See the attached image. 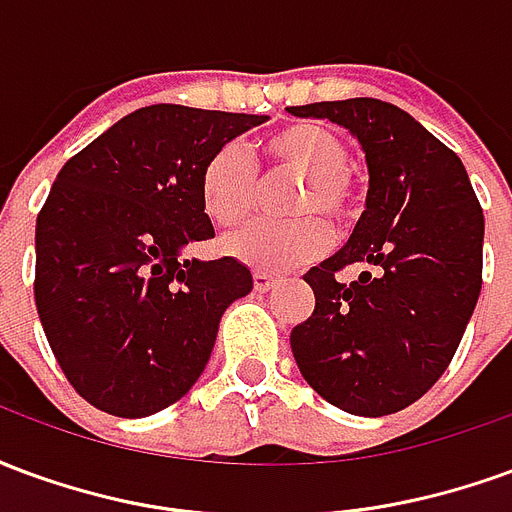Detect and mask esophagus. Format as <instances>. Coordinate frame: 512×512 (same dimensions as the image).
I'll list each match as a JSON object with an SVG mask.
<instances>
[{
	"instance_id": "34e87169",
	"label": "esophagus",
	"mask_w": 512,
	"mask_h": 512,
	"mask_svg": "<svg viewBox=\"0 0 512 512\" xmlns=\"http://www.w3.org/2000/svg\"><path fill=\"white\" fill-rule=\"evenodd\" d=\"M255 290L257 293H266V290H271L274 285H277V277H271V274H266V271H255Z\"/></svg>"
}]
</instances>
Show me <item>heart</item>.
<instances>
[{"label":"heart","mask_w":512,"mask_h":512,"mask_svg":"<svg viewBox=\"0 0 512 512\" xmlns=\"http://www.w3.org/2000/svg\"><path fill=\"white\" fill-rule=\"evenodd\" d=\"M263 158L274 172L299 175L301 186L290 194L285 211L299 219H260L222 238L224 255L255 271H290L310 263L326 249V227L351 219L348 145L318 123L274 131L263 142ZM202 211L216 224H235L257 200V167L244 147L227 142L213 153L200 178Z\"/></svg>","instance_id":"b5f03b06"}]
</instances>
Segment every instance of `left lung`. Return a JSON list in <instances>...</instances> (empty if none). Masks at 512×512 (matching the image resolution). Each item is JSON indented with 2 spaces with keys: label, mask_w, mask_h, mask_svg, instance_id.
<instances>
[{
  "label": "left lung",
  "mask_w": 512,
  "mask_h": 512,
  "mask_svg": "<svg viewBox=\"0 0 512 512\" xmlns=\"http://www.w3.org/2000/svg\"><path fill=\"white\" fill-rule=\"evenodd\" d=\"M288 112L348 128L370 175L348 244L304 274L315 312L290 332L296 365L348 414H395L458 351L483 288V208L461 158L397 106L348 98ZM351 262L371 271L345 286L336 274Z\"/></svg>",
  "instance_id": "left-lung-1"
}]
</instances>
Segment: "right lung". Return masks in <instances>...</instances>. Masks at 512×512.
<instances>
[{
	"mask_svg": "<svg viewBox=\"0 0 512 512\" xmlns=\"http://www.w3.org/2000/svg\"><path fill=\"white\" fill-rule=\"evenodd\" d=\"M266 120L145 106L60 169L35 224V304L62 373L95 408L150 417L202 376L224 310L252 290L233 257H183L213 238L202 167Z\"/></svg>",
	"mask_w": 512,
	"mask_h": 512,
	"instance_id": "add662e5",
	"label": "right lung"
}]
</instances>
